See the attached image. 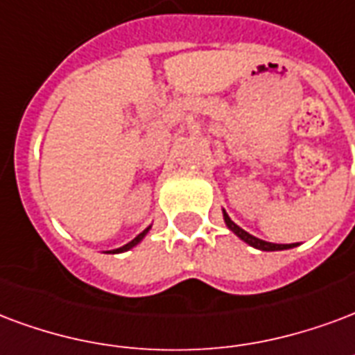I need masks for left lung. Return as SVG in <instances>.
<instances>
[{"label": "left lung", "instance_id": "8db88e82", "mask_svg": "<svg viewBox=\"0 0 355 355\" xmlns=\"http://www.w3.org/2000/svg\"><path fill=\"white\" fill-rule=\"evenodd\" d=\"M224 222L225 225L230 227L235 235H237L241 241H244V243H248L250 246H254V248H258V250H265V252H275V250H288V248H293V246H297V243L293 244H275V243H267V241H261V239L254 237V235H250L248 231H244L243 227H239L233 220H231L230 216H227V212L224 211Z\"/></svg>", "mask_w": 355, "mask_h": 355}]
</instances>
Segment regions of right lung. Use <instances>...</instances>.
Masks as SVG:
<instances>
[{
	"label": "right lung",
	"mask_w": 355,
	"mask_h": 355,
	"mask_svg": "<svg viewBox=\"0 0 355 355\" xmlns=\"http://www.w3.org/2000/svg\"><path fill=\"white\" fill-rule=\"evenodd\" d=\"M148 231H150V225H148V227H146V230H144L143 233H139L137 237L133 239V241H130V243L124 244V246H120V248H116V250H111V252H112V254H120V252H128V250H130V248H133V246H137V244L141 243V241H143L144 235H146Z\"/></svg>",
	"instance_id": "obj_1"
}]
</instances>
